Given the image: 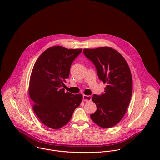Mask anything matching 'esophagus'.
<instances>
[{
    "label": "esophagus",
    "instance_id": "obj_1",
    "mask_svg": "<svg viewBox=\"0 0 160 160\" xmlns=\"http://www.w3.org/2000/svg\"><path fill=\"white\" fill-rule=\"evenodd\" d=\"M92 97L91 95H83V100L85 102H90L91 101Z\"/></svg>",
    "mask_w": 160,
    "mask_h": 160
}]
</instances>
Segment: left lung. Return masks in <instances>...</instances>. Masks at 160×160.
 <instances>
[{"label":"left lung","instance_id":"left-lung-1","mask_svg":"<svg viewBox=\"0 0 160 160\" xmlns=\"http://www.w3.org/2000/svg\"><path fill=\"white\" fill-rule=\"evenodd\" d=\"M83 52L95 65L99 79L107 84L102 95L92 97L97 110L91 114L92 120L103 128L113 127L124 116L131 98L129 67L122 55L112 47L84 48Z\"/></svg>","mask_w":160,"mask_h":160}]
</instances>
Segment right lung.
Masks as SVG:
<instances>
[{"label":"right lung","instance_id":"1","mask_svg":"<svg viewBox=\"0 0 160 160\" xmlns=\"http://www.w3.org/2000/svg\"><path fill=\"white\" fill-rule=\"evenodd\" d=\"M82 50L53 46L39 57L33 67L28 93L35 114L49 128L66 125L82 102V94L65 92L63 88L72 62Z\"/></svg>","mask_w":160,"mask_h":160}]
</instances>
